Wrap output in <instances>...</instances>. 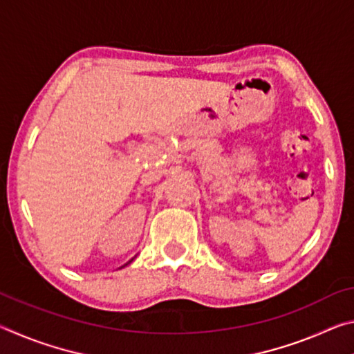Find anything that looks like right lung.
I'll use <instances>...</instances> for the list:
<instances>
[{"label": "right lung", "mask_w": 354, "mask_h": 354, "mask_svg": "<svg viewBox=\"0 0 354 354\" xmlns=\"http://www.w3.org/2000/svg\"><path fill=\"white\" fill-rule=\"evenodd\" d=\"M131 261H133V259H131ZM131 261H129V262H131ZM129 262H128V263H129Z\"/></svg>", "instance_id": "right-lung-1"}]
</instances>
